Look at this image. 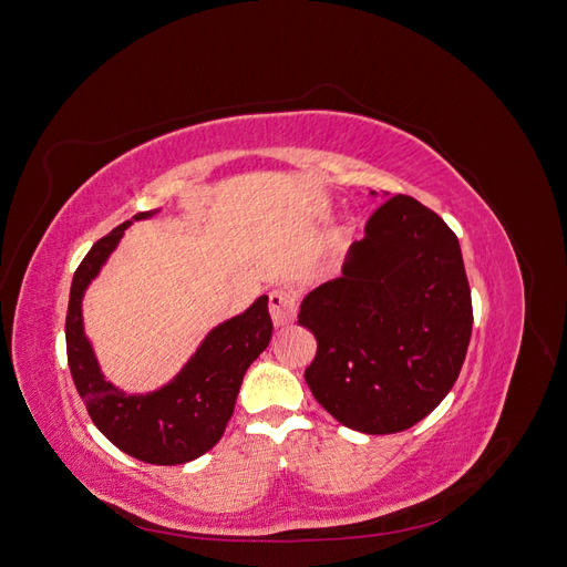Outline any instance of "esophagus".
<instances>
[{
  "label": "esophagus",
  "instance_id": "1",
  "mask_svg": "<svg viewBox=\"0 0 567 567\" xmlns=\"http://www.w3.org/2000/svg\"><path fill=\"white\" fill-rule=\"evenodd\" d=\"M269 312L277 326H288L298 315V298L286 288H277L269 293Z\"/></svg>",
  "mask_w": 567,
  "mask_h": 567
}]
</instances>
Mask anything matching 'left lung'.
I'll return each mask as SVG.
<instances>
[{"instance_id":"left-lung-1","label":"left lung","mask_w":567,"mask_h":567,"mask_svg":"<svg viewBox=\"0 0 567 567\" xmlns=\"http://www.w3.org/2000/svg\"><path fill=\"white\" fill-rule=\"evenodd\" d=\"M352 244L342 274L315 288L298 323L317 338L305 369L315 400L369 435L406 431L447 398L473 329L456 234L411 196H392Z\"/></svg>"}]
</instances>
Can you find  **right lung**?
Returning a JSON list of instances; mask_svg holds the SVG:
<instances>
[{
    "instance_id": "add662e5",
    "label": "right lung",
    "mask_w": 567,
    "mask_h": 567,
    "mask_svg": "<svg viewBox=\"0 0 567 567\" xmlns=\"http://www.w3.org/2000/svg\"><path fill=\"white\" fill-rule=\"evenodd\" d=\"M151 215L153 210L140 213L134 219ZM130 225L127 219L99 238L75 269L65 315L68 367L94 425L117 450L146 463L177 466L213 450L225 435L244 373L269 346L274 326L262 296L244 315L213 329L188 364L161 390L125 394L111 385L84 338L82 296Z\"/></svg>"
}]
</instances>
